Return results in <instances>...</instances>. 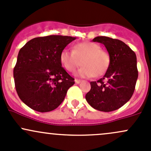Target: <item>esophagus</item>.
Returning a JSON list of instances; mask_svg holds the SVG:
<instances>
[{
  "instance_id": "1",
  "label": "esophagus",
  "mask_w": 151,
  "mask_h": 151,
  "mask_svg": "<svg viewBox=\"0 0 151 151\" xmlns=\"http://www.w3.org/2000/svg\"><path fill=\"white\" fill-rule=\"evenodd\" d=\"M74 82H75V83L77 84H80V82H82V80H78V79H75V80H74Z\"/></svg>"
}]
</instances>
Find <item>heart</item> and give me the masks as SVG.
<instances>
[{
	"mask_svg": "<svg viewBox=\"0 0 151 151\" xmlns=\"http://www.w3.org/2000/svg\"><path fill=\"white\" fill-rule=\"evenodd\" d=\"M59 59L63 68L71 72L77 69L82 60V66L76 71L75 75L82 78L102 75L110 64L109 53L101 50L99 45L90 42L76 44L73 50L63 49Z\"/></svg>",
	"mask_w": 151,
	"mask_h": 151,
	"instance_id": "heart-1",
	"label": "heart"
}]
</instances>
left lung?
<instances>
[{"instance_id": "left-lung-1", "label": "left lung", "mask_w": 151, "mask_h": 151, "mask_svg": "<svg viewBox=\"0 0 151 151\" xmlns=\"http://www.w3.org/2000/svg\"><path fill=\"white\" fill-rule=\"evenodd\" d=\"M93 42L104 44L110 56V64L102 78L90 82L91 89L85 98L96 110L113 111L124 106L132 96L138 77L137 57L119 40L99 36Z\"/></svg>"}]
</instances>
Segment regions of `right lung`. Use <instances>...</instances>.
<instances>
[{
  "label": "right lung",
  "mask_w": 151,
  "mask_h": 151,
  "mask_svg": "<svg viewBox=\"0 0 151 151\" xmlns=\"http://www.w3.org/2000/svg\"><path fill=\"white\" fill-rule=\"evenodd\" d=\"M76 37H35L20 49L14 69L15 88L22 102L39 112L56 109L74 84L60 62V53Z\"/></svg>",
  "instance_id": "right-lung-1"
}]
</instances>
